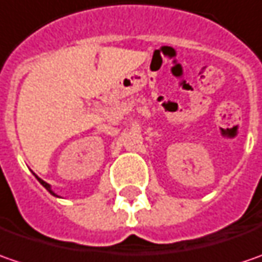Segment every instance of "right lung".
<instances>
[{
  "label": "right lung",
  "instance_id": "add662e5",
  "mask_svg": "<svg viewBox=\"0 0 262 262\" xmlns=\"http://www.w3.org/2000/svg\"><path fill=\"white\" fill-rule=\"evenodd\" d=\"M36 179H38V180H39V183H40V185H42V186H43V188L47 189V190H48V192H50V193H51V195H54V196H58V195H55V193H54V192H52L51 186H50V185H48V183H47V182H43V180H42V179H39V177H38V176H36Z\"/></svg>",
  "mask_w": 262,
  "mask_h": 262
}]
</instances>
